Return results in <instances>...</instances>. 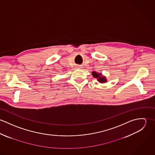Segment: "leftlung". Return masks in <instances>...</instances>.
Segmentation results:
<instances>
[{
  "label": "left lung",
  "mask_w": 155,
  "mask_h": 155,
  "mask_svg": "<svg viewBox=\"0 0 155 155\" xmlns=\"http://www.w3.org/2000/svg\"><path fill=\"white\" fill-rule=\"evenodd\" d=\"M92 75L94 78H96L97 79V81H98L101 84H104L107 82V79H106V76H103L101 73L92 71Z\"/></svg>",
  "instance_id": "1"
}]
</instances>
